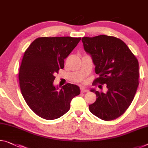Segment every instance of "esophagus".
Instances as JSON below:
<instances>
[{
	"instance_id": "1",
	"label": "esophagus",
	"mask_w": 148,
	"mask_h": 148,
	"mask_svg": "<svg viewBox=\"0 0 148 148\" xmlns=\"http://www.w3.org/2000/svg\"><path fill=\"white\" fill-rule=\"evenodd\" d=\"M80 91L81 93H86V92H88V90H87L86 88H84V87H81Z\"/></svg>"
}]
</instances>
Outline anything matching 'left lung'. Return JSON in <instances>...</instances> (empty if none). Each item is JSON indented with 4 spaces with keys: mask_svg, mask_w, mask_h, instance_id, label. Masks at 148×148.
Listing matches in <instances>:
<instances>
[{
    "mask_svg": "<svg viewBox=\"0 0 148 148\" xmlns=\"http://www.w3.org/2000/svg\"><path fill=\"white\" fill-rule=\"evenodd\" d=\"M90 54L95 72L99 74L93 83L106 84L107 91H96L97 99L89 105L91 113L102 120L111 121L125 112L134 99L139 84V64L128 46L115 37L100 35L82 39Z\"/></svg>",
    "mask_w": 148,
    "mask_h": 148,
    "instance_id": "obj_1",
    "label": "left lung"
}]
</instances>
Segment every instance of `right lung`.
Here are the masks:
<instances>
[{"instance_id":"obj_1","label":"right lung","mask_w":148,"mask_h":148,"mask_svg":"<svg viewBox=\"0 0 148 148\" xmlns=\"http://www.w3.org/2000/svg\"><path fill=\"white\" fill-rule=\"evenodd\" d=\"M80 40L81 37H39L25 51L19 71L21 92L30 109L41 118H59L80 93L74 84H66L61 89L53 85L54 74L64 68V60Z\"/></svg>"}]
</instances>
